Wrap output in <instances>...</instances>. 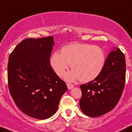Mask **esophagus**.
I'll return each mask as SVG.
<instances>
[{"mask_svg": "<svg viewBox=\"0 0 132 132\" xmlns=\"http://www.w3.org/2000/svg\"><path fill=\"white\" fill-rule=\"evenodd\" d=\"M66 85H67V87H68V89H72V88H73V87H74V85H72V84H71V83H68Z\"/></svg>", "mask_w": 132, "mask_h": 132, "instance_id": "obj_1", "label": "esophagus"}]
</instances>
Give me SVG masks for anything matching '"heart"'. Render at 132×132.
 Returning a JSON list of instances; mask_svg holds the SVG:
<instances>
[{
  "label": "heart",
  "mask_w": 132,
  "mask_h": 132,
  "mask_svg": "<svg viewBox=\"0 0 132 132\" xmlns=\"http://www.w3.org/2000/svg\"><path fill=\"white\" fill-rule=\"evenodd\" d=\"M105 52L100 47L87 44H71L63 47L60 53H54L50 64L56 75L62 76L68 69H73L65 76L68 81L79 78L82 82H88L96 78L105 64Z\"/></svg>",
  "instance_id": "1"
}]
</instances>
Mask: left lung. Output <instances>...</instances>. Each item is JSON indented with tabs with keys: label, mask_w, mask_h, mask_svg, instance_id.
Instances as JSON below:
<instances>
[{
	"label": "left lung",
	"mask_w": 132,
	"mask_h": 132,
	"mask_svg": "<svg viewBox=\"0 0 132 132\" xmlns=\"http://www.w3.org/2000/svg\"><path fill=\"white\" fill-rule=\"evenodd\" d=\"M125 79V56L120 49L114 47L100 74L93 81L80 86L81 111L92 117L102 116L111 111L120 99Z\"/></svg>",
	"instance_id": "1"
}]
</instances>
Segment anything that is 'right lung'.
Masks as SVG:
<instances>
[{"mask_svg": "<svg viewBox=\"0 0 132 132\" xmlns=\"http://www.w3.org/2000/svg\"><path fill=\"white\" fill-rule=\"evenodd\" d=\"M53 36L27 38L9 56L8 82L18 108L25 114L44 120L56 112L62 96L68 90L50 64Z\"/></svg>", "mask_w": 132, "mask_h": 132, "instance_id": "right-lung-1", "label": "right lung"}]
</instances>
